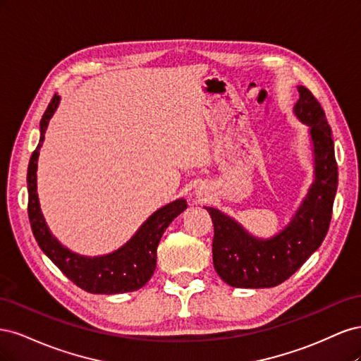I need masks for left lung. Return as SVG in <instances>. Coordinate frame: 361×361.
Returning a JSON list of instances; mask_svg holds the SVG:
<instances>
[{"mask_svg":"<svg viewBox=\"0 0 361 361\" xmlns=\"http://www.w3.org/2000/svg\"><path fill=\"white\" fill-rule=\"evenodd\" d=\"M293 114L309 126L314 179L289 224L268 239L248 233L232 216L207 207L214 223L212 256L218 276L233 288H272L288 280L329 232L337 190V164L331 128L321 104L298 85Z\"/></svg>","mask_w":361,"mask_h":361,"instance_id":"1","label":"left lung"}]
</instances>
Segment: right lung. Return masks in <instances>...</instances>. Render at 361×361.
<instances>
[{
	"instance_id": "right-lung-1",
	"label": "right lung",
	"mask_w": 361,
	"mask_h": 361,
	"mask_svg": "<svg viewBox=\"0 0 361 361\" xmlns=\"http://www.w3.org/2000/svg\"><path fill=\"white\" fill-rule=\"evenodd\" d=\"M60 104L54 94L40 120V140L28 164V216L39 247L76 286L90 293H125L143 288L157 268V248L169 224L187 209V200L178 199L159 207L140 226L135 235L113 253L82 256L64 247L54 236L43 218L37 195V159L49 120Z\"/></svg>"
}]
</instances>
